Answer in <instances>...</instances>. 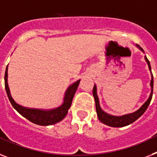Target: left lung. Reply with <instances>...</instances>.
Here are the masks:
<instances>
[{"instance_id":"obj_1","label":"left lung","mask_w":157,"mask_h":157,"mask_svg":"<svg viewBox=\"0 0 157 157\" xmlns=\"http://www.w3.org/2000/svg\"><path fill=\"white\" fill-rule=\"evenodd\" d=\"M136 46L139 48L140 50L144 52V50L139 45H136ZM146 62H147V65H148V68H149L150 71H151V66H150V63L148 59L147 58V57L144 56ZM151 82H150V86H151V93H150L149 98L147 99V100L146 101L145 103H144L140 109L137 110L136 111H135L133 113L131 114H127V115H124V116H111L110 114L106 113L105 111H103L101 108L100 105H99V97L97 95V87L96 86L94 85V88H93V96L94 98V101H95V108H96V112L97 116L99 120H100L101 122L103 124H106V125H108L110 127H114V128H120V127H124L127 126V125H129V124H132L133 122H135L137 119H139L144 113V111L147 110V107L149 106L150 102L151 100V97H152V92H153V76H152V74L151 73Z\"/></svg>"}]
</instances>
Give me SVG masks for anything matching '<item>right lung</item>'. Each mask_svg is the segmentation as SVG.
Listing matches in <instances>:
<instances>
[{
	"mask_svg": "<svg viewBox=\"0 0 157 157\" xmlns=\"http://www.w3.org/2000/svg\"><path fill=\"white\" fill-rule=\"evenodd\" d=\"M80 80H78L73 84H71L69 87L67 88V91L65 93L63 103L60 107L50 110H42L37 109V108H28V107H22L18 103H17L14 99L12 98L10 94V88L8 85V66L6 67V74H5V86L7 93L8 98L10 99V103L13 108L21 114L23 117L29 120L30 122L33 123L41 126H48L52 125L56 123L60 122L67 116L68 110L71 107V103L73 100L74 95L75 94L77 88L78 86Z\"/></svg>",
	"mask_w": 157,
	"mask_h": 157,
	"instance_id": "add662e5",
	"label": "right lung"
}]
</instances>
